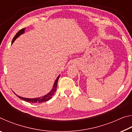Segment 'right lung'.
<instances>
[{
  "label": "right lung",
  "mask_w": 132,
  "mask_h": 132,
  "mask_svg": "<svg viewBox=\"0 0 132 132\" xmlns=\"http://www.w3.org/2000/svg\"><path fill=\"white\" fill-rule=\"evenodd\" d=\"M24 31H25V28H23V29H21V30H20L19 32H18L14 36V37L13 38V39L12 40V44H13V42H14V41L15 39H16L18 37H19L20 35H21V34H23L24 33ZM59 75L56 78V79L55 81L54 84H53V87L52 88V90H51V91L50 93H48L47 94L45 95L44 96H42V97H39V98H24V97H20V96L18 95L17 94H15L17 96V97H19V98H20L21 100H23V101H25L26 102H32V103H41V102H45V101H47L48 100H50L51 98H52V96L54 94L55 91H56V87H57V81H58V80L59 79Z\"/></svg>",
  "instance_id": "obj_1"
}]
</instances>
